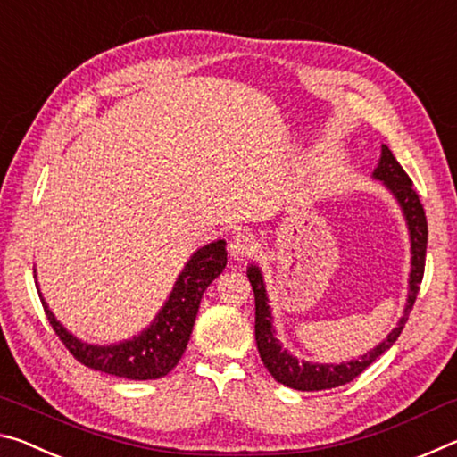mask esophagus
Masks as SVG:
<instances>
[{
	"label": "esophagus",
	"mask_w": 457,
	"mask_h": 457,
	"mask_svg": "<svg viewBox=\"0 0 457 457\" xmlns=\"http://www.w3.org/2000/svg\"><path fill=\"white\" fill-rule=\"evenodd\" d=\"M253 252H256V239L250 234H242V231H237L236 236H231L229 239V253L234 260H245L253 256Z\"/></svg>",
	"instance_id": "1"
}]
</instances>
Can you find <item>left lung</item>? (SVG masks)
Segmentation results:
<instances>
[{
  "instance_id": "left-lung-1",
  "label": "left lung",
  "mask_w": 457,
  "mask_h": 457,
  "mask_svg": "<svg viewBox=\"0 0 457 457\" xmlns=\"http://www.w3.org/2000/svg\"><path fill=\"white\" fill-rule=\"evenodd\" d=\"M375 177L381 179L389 191L399 201L401 210L405 213L409 234H411V276H409V298L405 312L401 316L395 330L389 332L381 345L377 349L362 354L357 361L340 362V365H319V362H298L292 354L286 353L278 338L274 337L272 328V314H270L268 296L264 288V280L256 266L247 268V278H250L253 298H256V345L260 351V359L264 362V367L270 370L278 383L298 391H322V389H335L345 383H351L353 378H357L362 370L381 357V354L391 349L397 337L403 330L405 322L409 319V312L415 304L417 292H420V284L423 280V270H425V252H428V218H425L423 205L420 201V195L413 189V181L409 179V175L403 171V167L397 163V159L393 157L389 146L383 145L381 151V163L375 169Z\"/></svg>"
}]
</instances>
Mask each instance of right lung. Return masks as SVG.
<instances>
[{
  "label": "right lung",
  "instance_id": "obj_1",
  "mask_svg": "<svg viewBox=\"0 0 457 457\" xmlns=\"http://www.w3.org/2000/svg\"><path fill=\"white\" fill-rule=\"evenodd\" d=\"M226 262L228 250L223 239L201 247L177 278L171 296L151 327L135 338L111 346L87 345L72 337L54 319L50 308L42 300V294L40 300L54 332L76 361L100 373L133 378V381H149V378L165 377L179 362L181 354L187 349L201 296L207 286L223 272Z\"/></svg>",
  "mask_w": 457,
  "mask_h": 457
}]
</instances>
